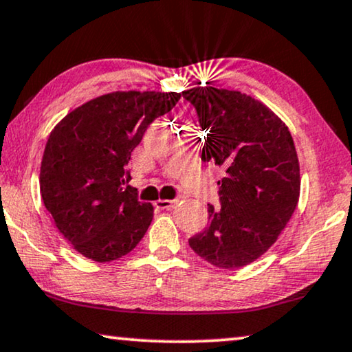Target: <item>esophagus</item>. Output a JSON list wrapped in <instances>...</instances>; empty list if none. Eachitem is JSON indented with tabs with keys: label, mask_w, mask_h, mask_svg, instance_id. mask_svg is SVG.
Wrapping results in <instances>:
<instances>
[{
	"label": "esophagus",
	"mask_w": 352,
	"mask_h": 352,
	"mask_svg": "<svg viewBox=\"0 0 352 352\" xmlns=\"http://www.w3.org/2000/svg\"><path fill=\"white\" fill-rule=\"evenodd\" d=\"M177 204H178V199H157L155 202V207L161 210H164V209L169 210V209H174Z\"/></svg>",
	"instance_id": "1"
}]
</instances>
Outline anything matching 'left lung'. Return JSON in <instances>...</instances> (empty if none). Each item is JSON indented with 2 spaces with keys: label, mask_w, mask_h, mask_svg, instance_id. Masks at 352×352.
<instances>
[{
  "label": "left lung",
  "mask_w": 352,
  "mask_h": 352,
  "mask_svg": "<svg viewBox=\"0 0 352 352\" xmlns=\"http://www.w3.org/2000/svg\"><path fill=\"white\" fill-rule=\"evenodd\" d=\"M182 94L207 133L201 160L223 170L221 206L209 204L206 230L188 242L217 268H242L268 252L298 204L294 138L276 113L247 94L212 86Z\"/></svg>",
  "instance_id": "8db88e82"
}]
</instances>
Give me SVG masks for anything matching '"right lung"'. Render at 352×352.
I'll return each mask as SVG.
<instances>
[{
	"mask_svg": "<svg viewBox=\"0 0 352 352\" xmlns=\"http://www.w3.org/2000/svg\"><path fill=\"white\" fill-rule=\"evenodd\" d=\"M180 97L156 91L103 94L52 129L39 190L58 232L78 254L108 263L127 255L145 236L155 209L122 188L126 166L146 127Z\"/></svg>",
	"mask_w": 352,
	"mask_h": 352,
	"instance_id": "1",
	"label": "right lung"
}]
</instances>
